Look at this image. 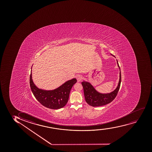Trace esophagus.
<instances>
[{
    "label": "esophagus",
    "mask_w": 152,
    "mask_h": 152,
    "mask_svg": "<svg viewBox=\"0 0 152 152\" xmlns=\"http://www.w3.org/2000/svg\"><path fill=\"white\" fill-rule=\"evenodd\" d=\"M76 78H77V81L78 82H80L82 80V76L81 75H77L76 77Z\"/></svg>",
    "instance_id": "1"
}]
</instances>
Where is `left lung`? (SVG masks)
Instances as JSON below:
<instances>
[{
	"instance_id": "8db88e82",
	"label": "left lung",
	"mask_w": 152,
	"mask_h": 152,
	"mask_svg": "<svg viewBox=\"0 0 152 152\" xmlns=\"http://www.w3.org/2000/svg\"><path fill=\"white\" fill-rule=\"evenodd\" d=\"M112 56H113L112 55ZM113 57L115 56H113ZM117 64L120 69V79L117 88L112 92L108 93H101L96 91L94 87L88 82L83 81L82 85L84 89V96L86 102L92 107H100L111 102L115 98L120 87L121 82V73L118 61L117 60Z\"/></svg>"
}]
</instances>
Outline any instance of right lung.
<instances>
[{
  "label": "right lung",
  "mask_w": 152,
  "mask_h": 152,
  "mask_svg": "<svg viewBox=\"0 0 152 152\" xmlns=\"http://www.w3.org/2000/svg\"><path fill=\"white\" fill-rule=\"evenodd\" d=\"M32 67L30 76V86L35 98L44 107L57 110L62 108L68 102L70 92L74 84L77 82L76 79H72L52 90H45L37 87L32 78Z\"/></svg>",
  "instance_id": "1"
}]
</instances>
